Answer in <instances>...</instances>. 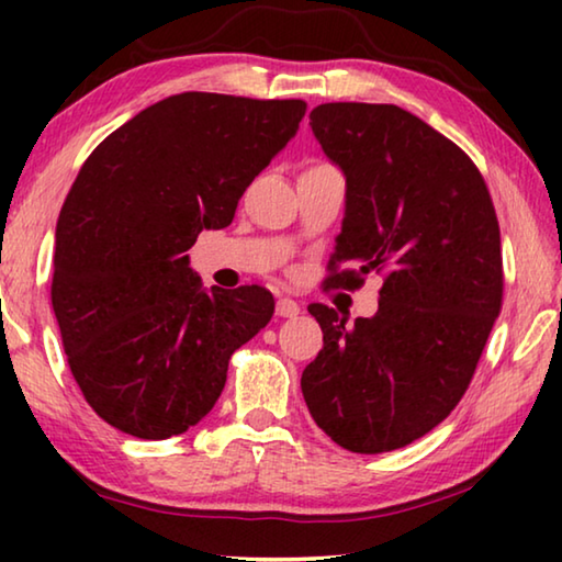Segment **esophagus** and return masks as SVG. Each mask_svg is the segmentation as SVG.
Instances as JSON below:
<instances>
[{"instance_id":"34e87169","label":"esophagus","mask_w":562,"mask_h":562,"mask_svg":"<svg viewBox=\"0 0 562 562\" xmlns=\"http://www.w3.org/2000/svg\"><path fill=\"white\" fill-rule=\"evenodd\" d=\"M274 312H278V317H297L300 315V304L290 300V297H280L278 304H274Z\"/></svg>"}]
</instances>
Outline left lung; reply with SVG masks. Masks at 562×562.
<instances>
[{
  "instance_id": "obj_1",
  "label": "left lung",
  "mask_w": 562,
  "mask_h": 562,
  "mask_svg": "<svg viewBox=\"0 0 562 562\" xmlns=\"http://www.w3.org/2000/svg\"><path fill=\"white\" fill-rule=\"evenodd\" d=\"M310 126L347 178L331 288L384 274L374 317L310 304L325 347L302 372L312 418L355 453L422 439L461 402L503 302L496 207L463 150L392 103H322ZM347 263L345 271H339Z\"/></svg>"
}]
</instances>
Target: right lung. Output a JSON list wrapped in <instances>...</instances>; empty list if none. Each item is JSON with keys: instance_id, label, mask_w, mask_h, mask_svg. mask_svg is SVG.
<instances>
[{"instance_id": "obj_1", "label": "right lung", "mask_w": 562, "mask_h": 562, "mask_svg": "<svg viewBox=\"0 0 562 562\" xmlns=\"http://www.w3.org/2000/svg\"><path fill=\"white\" fill-rule=\"evenodd\" d=\"M304 111L300 99L176 93L81 166L56 223L52 307L76 384L113 429L188 431L215 406L233 351L270 322L268 290L205 292L186 250L233 223Z\"/></svg>"}]
</instances>
